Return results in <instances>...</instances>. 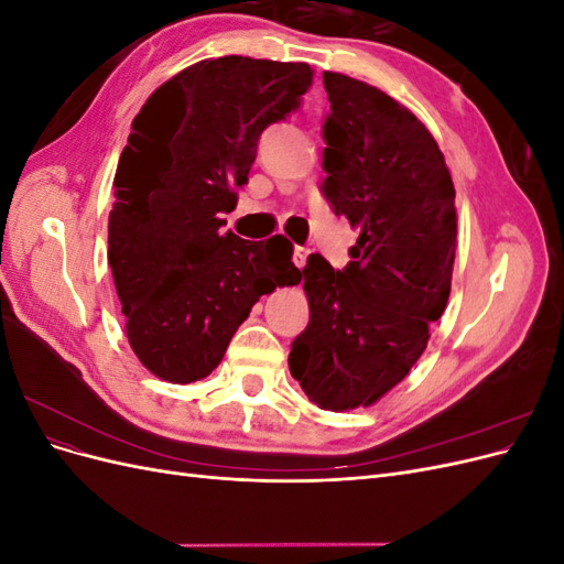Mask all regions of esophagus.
Instances as JSON below:
<instances>
[{"label": "esophagus", "instance_id": "esophagus-1", "mask_svg": "<svg viewBox=\"0 0 564 564\" xmlns=\"http://www.w3.org/2000/svg\"><path fill=\"white\" fill-rule=\"evenodd\" d=\"M308 253H311V249L294 247V265H296V268H303L305 261H308Z\"/></svg>", "mask_w": 564, "mask_h": 564}]
</instances>
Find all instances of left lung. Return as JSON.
<instances>
[{
	"label": "left lung",
	"instance_id": "8db88e82",
	"mask_svg": "<svg viewBox=\"0 0 564 564\" xmlns=\"http://www.w3.org/2000/svg\"><path fill=\"white\" fill-rule=\"evenodd\" d=\"M322 79L332 104L322 193L360 237L344 270L308 256L301 280L311 322L289 369L317 406L344 412L381 400L429 346L452 292L456 193L414 112L367 82Z\"/></svg>",
	"mask_w": 564,
	"mask_h": 564
}]
</instances>
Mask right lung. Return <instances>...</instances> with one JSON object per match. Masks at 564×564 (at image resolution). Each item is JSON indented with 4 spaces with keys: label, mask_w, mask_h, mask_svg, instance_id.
<instances>
[{
    "label": "right lung",
    "mask_w": 564,
    "mask_h": 564,
    "mask_svg": "<svg viewBox=\"0 0 564 564\" xmlns=\"http://www.w3.org/2000/svg\"><path fill=\"white\" fill-rule=\"evenodd\" d=\"M308 63L207 58L164 82L133 117L115 172L108 263L135 357L169 383L218 367L253 303L299 284L282 235L220 232L265 127L301 106Z\"/></svg>",
    "instance_id": "1"
}]
</instances>
